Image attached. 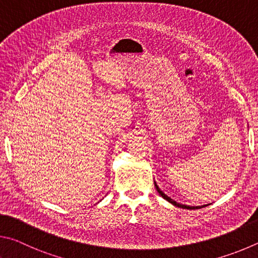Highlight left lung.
<instances>
[{
    "instance_id": "obj_1",
    "label": "left lung",
    "mask_w": 258,
    "mask_h": 258,
    "mask_svg": "<svg viewBox=\"0 0 258 258\" xmlns=\"http://www.w3.org/2000/svg\"><path fill=\"white\" fill-rule=\"evenodd\" d=\"M155 188H156V190H157V192L160 194V195L164 198V200H166L168 201L169 203H171V204H173L174 206H178V207H181V209H187V210H198V209H202V207H204V206H197V207H192V206H187V205H182V204H179V203H177V202H174L173 200H171L170 197H168L165 195V194L163 192V191H161V189L157 187V184L155 183Z\"/></svg>"
}]
</instances>
